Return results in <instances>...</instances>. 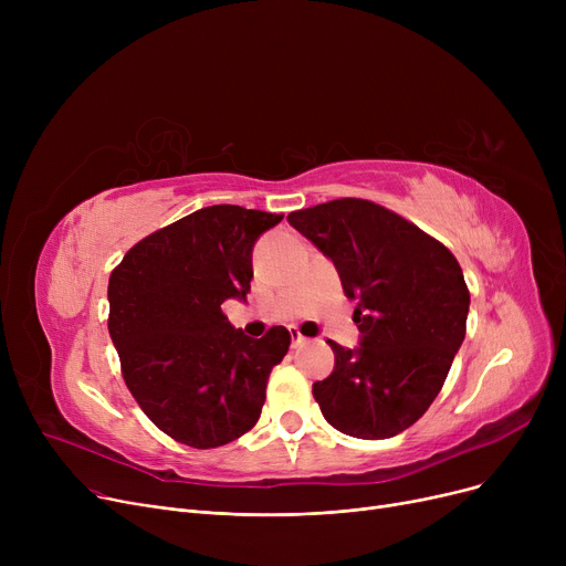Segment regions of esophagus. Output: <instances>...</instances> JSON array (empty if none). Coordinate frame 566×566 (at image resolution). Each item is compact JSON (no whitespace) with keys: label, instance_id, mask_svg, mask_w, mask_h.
I'll use <instances>...</instances> for the list:
<instances>
[{"label":"esophagus","instance_id":"obj_1","mask_svg":"<svg viewBox=\"0 0 566 566\" xmlns=\"http://www.w3.org/2000/svg\"><path fill=\"white\" fill-rule=\"evenodd\" d=\"M289 335H291V346H293V348H298V346H303V344L307 342V337L301 335L298 328H289Z\"/></svg>","mask_w":566,"mask_h":566}]
</instances>
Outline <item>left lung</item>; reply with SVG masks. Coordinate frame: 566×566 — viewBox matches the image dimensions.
<instances>
[{
    "label": "left lung",
    "instance_id": "1",
    "mask_svg": "<svg viewBox=\"0 0 566 566\" xmlns=\"http://www.w3.org/2000/svg\"><path fill=\"white\" fill-rule=\"evenodd\" d=\"M328 256L355 301L360 346L331 342L335 369L314 382L323 418L365 440L392 438L438 397L465 337L470 293L454 254L367 199H335L289 213Z\"/></svg>",
    "mask_w": 566,
    "mask_h": 566
}]
</instances>
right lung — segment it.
<instances>
[{
  "instance_id": "1",
  "label": "right lung",
  "mask_w": 566,
  "mask_h": 566,
  "mask_svg": "<svg viewBox=\"0 0 566 566\" xmlns=\"http://www.w3.org/2000/svg\"><path fill=\"white\" fill-rule=\"evenodd\" d=\"M284 216L218 203L128 250L107 286L109 337L130 395L160 431L211 450L250 431L291 335L252 339L222 314L250 293L252 250Z\"/></svg>"
}]
</instances>
